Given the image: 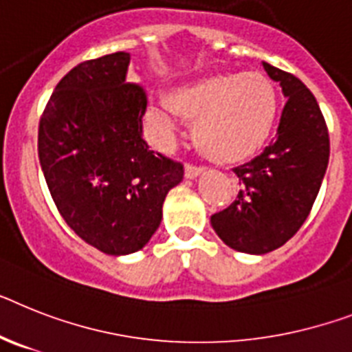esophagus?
Instances as JSON below:
<instances>
[{
    "mask_svg": "<svg viewBox=\"0 0 352 352\" xmlns=\"http://www.w3.org/2000/svg\"><path fill=\"white\" fill-rule=\"evenodd\" d=\"M201 173H203V167H197V165H192V164L185 165V176H187L188 179L197 178Z\"/></svg>",
    "mask_w": 352,
    "mask_h": 352,
    "instance_id": "34e87169",
    "label": "esophagus"
}]
</instances>
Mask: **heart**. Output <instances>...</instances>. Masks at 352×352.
<instances>
[{
    "mask_svg": "<svg viewBox=\"0 0 352 352\" xmlns=\"http://www.w3.org/2000/svg\"><path fill=\"white\" fill-rule=\"evenodd\" d=\"M160 142L173 140L178 117L194 120V142L216 164H241L264 149L278 117L275 84L259 72H223L190 80L151 104Z\"/></svg>",
    "mask_w": 352,
    "mask_h": 352,
    "instance_id": "b5f03b06",
    "label": "heart"
}]
</instances>
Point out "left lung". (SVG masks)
I'll list each match as a JSON object with an SVG mask.
<instances>
[{
  "label": "left lung",
  "instance_id": "obj_1",
  "mask_svg": "<svg viewBox=\"0 0 352 352\" xmlns=\"http://www.w3.org/2000/svg\"><path fill=\"white\" fill-rule=\"evenodd\" d=\"M280 84L284 104L274 144L235 167L239 194L210 217L226 246L263 255L280 248L306 221L329 162V133L313 93L300 78L263 63Z\"/></svg>",
  "mask_w": 352,
  "mask_h": 352
}]
</instances>
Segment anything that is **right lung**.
<instances>
[{"mask_svg": "<svg viewBox=\"0 0 352 352\" xmlns=\"http://www.w3.org/2000/svg\"><path fill=\"white\" fill-rule=\"evenodd\" d=\"M126 52L84 60L55 86L39 122L41 169L66 225L107 255L135 254L162 223L183 165L142 136L147 95Z\"/></svg>", "mask_w": 352, "mask_h": 352, "instance_id": "obj_1", "label": "right lung"}]
</instances>
